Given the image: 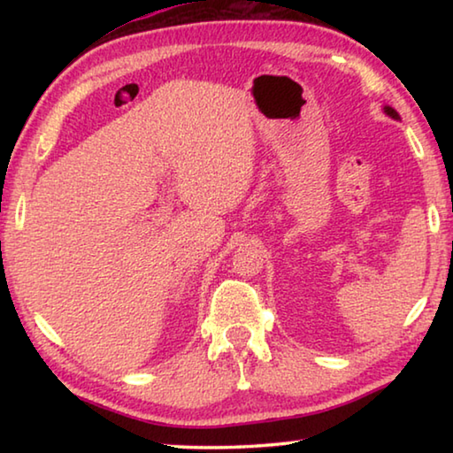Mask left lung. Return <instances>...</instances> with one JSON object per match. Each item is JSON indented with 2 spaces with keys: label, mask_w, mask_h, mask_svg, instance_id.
<instances>
[{
  "label": "left lung",
  "mask_w": 453,
  "mask_h": 453,
  "mask_svg": "<svg viewBox=\"0 0 453 453\" xmlns=\"http://www.w3.org/2000/svg\"><path fill=\"white\" fill-rule=\"evenodd\" d=\"M383 111H386L389 118H394V119H400V113H397V111L394 110V107H389V105H386V107H383Z\"/></svg>",
  "instance_id": "8db88e82"
}]
</instances>
